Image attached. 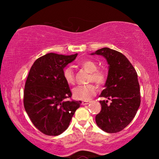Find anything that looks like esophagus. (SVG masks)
Here are the masks:
<instances>
[{
	"label": "esophagus",
	"instance_id": "obj_1",
	"mask_svg": "<svg viewBox=\"0 0 159 159\" xmlns=\"http://www.w3.org/2000/svg\"><path fill=\"white\" fill-rule=\"evenodd\" d=\"M90 101H83L81 104L82 105H87V104H90Z\"/></svg>",
	"mask_w": 159,
	"mask_h": 159
}]
</instances>
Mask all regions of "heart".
Masks as SVG:
<instances>
[{
	"label": "heart",
	"mask_w": 159,
	"mask_h": 159,
	"mask_svg": "<svg viewBox=\"0 0 159 159\" xmlns=\"http://www.w3.org/2000/svg\"><path fill=\"white\" fill-rule=\"evenodd\" d=\"M79 65L88 73V82H94L95 84L101 87L105 84L107 76L106 71L103 69H98V65L93 60L85 59L79 62ZM63 77L68 85H72L75 83V76L71 67L66 66L63 70ZM73 95L76 99L80 100H89L97 93L96 86L90 83L86 85H79L73 89Z\"/></svg>",
	"instance_id": "heart-1"
}]
</instances>
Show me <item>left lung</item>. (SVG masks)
I'll use <instances>...</instances> for the list:
<instances>
[{"mask_svg": "<svg viewBox=\"0 0 159 159\" xmlns=\"http://www.w3.org/2000/svg\"><path fill=\"white\" fill-rule=\"evenodd\" d=\"M94 54L104 56L109 65L106 88L99 95L107 100L99 101L102 109L96 116V123L107 133H118L133 120L140 105L138 74L120 52L103 48Z\"/></svg>", "mask_w": 159, "mask_h": 159, "instance_id": "1", "label": "left lung"}]
</instances>
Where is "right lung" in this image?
Returning <instances> with one entry per match:
<instances>
[{
    "instance_id": "add662e5",
    "label": "right lung",
    "mask_w": 159,
    "mask_h": 159,
    "mask_svg": "<svg viewBox=\"0 0 159 159\" xmlns=\"http://www.w3.org/2000/svg\"><path fill=\"white\" fill-rule=\"evenodd\" d=\"M48 53L38 58L29 71L24 106L35 127L47 135H59L69 127L80 101L66 100L72 93L63 69L77 57Z\"/></svg>"
}]
</instances>
